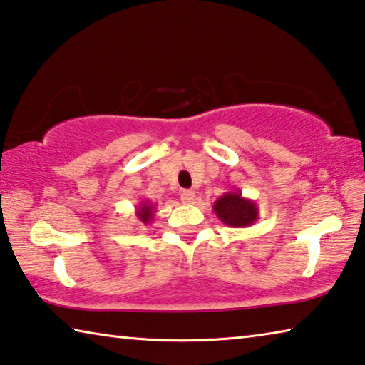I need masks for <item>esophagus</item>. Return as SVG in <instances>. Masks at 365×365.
<instances>
[{
    "label": "esophagus",
    "mask_w": 365,
    "mask_h": 365,
    "mask_svg": "<svg viewBox=\"0 0 365 365\" xmlns=\"http://www.w3.org/2000/svg\"><path fill=\"white\" fill-rule=\"evenodd\" d=\"M180 197H182V201L185 202V205H191V202L195 201V197H196V193L193 190H185V191H182V195H180Z\"/></svg>",
    "instance_id": "obj_1"
}]
</instances>
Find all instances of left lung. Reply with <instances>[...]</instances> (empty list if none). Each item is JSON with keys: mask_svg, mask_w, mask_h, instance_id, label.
<instances>
[{"mask_svg": "<svg viewBox=\"0 0 365 365\" xmlns=\"http://www.w3.org/2000/svg\"><path fill=\"white\" fill-rule=\"evenodd\" d=\"M214 212L220 222L232 228H245L259 219V207L240 191H228L214 202Z\"/></svg>", "mask_w": 365, "mask_h": 365, "instance_id": "1", "label": "left lung"}]
</instances>
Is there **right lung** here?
Segmentation results:
<instances>
[{"mask_svg": "<svg viewBox=\"0 0 365 365\" xmlns=\"http://www.w3.org/2000/svg\"><path fill=\"white\" fill-rule=\"evenodd\" d=\"M156 212V206L153 205L151 201H140V205L135 209V215H137V220L141 222L143 225H150L153 219H154V214Z\"/></svg>", "mask_w": 365, "mask_h": 365, "instance_id": "1", "label": "right lung"}]
</instances>
